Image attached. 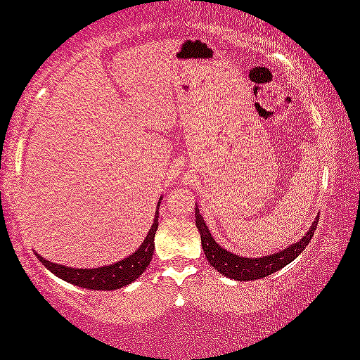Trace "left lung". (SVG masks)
Listing matches in <instances>:
<instances>
[{
    "mask_svg": "<svg viewBox=\"0 0 360 360\" xmlns=\"http://www.w3.org/2000/svg\"><path fill=\"white\" fill-rule=\"evenodd\" d=\"M194 215H196V228L199 229V234H201L202 250L205 253V258L210 263V266H214L220 274L226 276V278L240 282L266 278V276L273 274L276 271L287 266L288 263H292L306 249V245L311 243L317 228V220H319V217H316L313 225H311L303 238L297 240L295 244L285 247L284 250L271 253V255L250 258L236 255V253L226 250L225 247H221L212 238L210 229L205 225L202 215L199 214L198 205L194 209Z\"/></svg>",
    "mask_w": 360,
    "mask_h": 360,
    "instance_id": "left-lung-1",
    "label": "left lung"
}]
</instances>
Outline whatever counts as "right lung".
I'll use <instances>...</instances> for the list:
<instances>
[{"mask_svg":"<svg viewBox=\"0 0 360 360\" xmlns=\"http://www.w3.org/2000/svg\"><path fill=\"white\" fill-rule=\"evenodd\" d=\"M161 199L162 198H159L156 209H159ZM158 219L159 210H156L155 220H153L150 231L146 233V238L143 239V243H141L139 249L131 253L129 257L122 258V260L113 264H105V266L98 268H70L65 266V264L46 260V258L41 257L39 253H37V257L52 274H56L57 278L70 282V284L82 288H89V290H117V288L126 287L135 279H139L140 274L143 273L146 266L150 264L153 252H155V234L158 229Z\"/></svg>","mask_w":360,"mask_h":360,"instance_id":"add662e5","label":"right lung"}]
</instances>
